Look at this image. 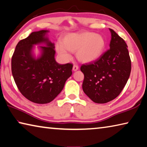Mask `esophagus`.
Here are the masks:
<instances>
[{
	"label": "esophagus",
	"mask_w": 147,
	"mask_h": 147,
	"mask_svg": "<svg viewBox=\"0 0 147 147\" xmlns=\"http://www.w3.org/2000/svg\"><path fill=\"white\" fill-rule=\"evenodd\" d=\"M78 66L76 65H74L73 66V70L74 71H76L77 70H78Z\"/></svg>",
	"instance_id": "esophagus-1"
}]
</instances>
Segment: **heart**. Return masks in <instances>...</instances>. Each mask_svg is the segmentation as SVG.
<instances>
[{
    "instance_id": "obj_1",
    "label": "heart",
    "mask_w": 147,
    "mask_h": 147,
    "mask_svg": "<svg viewBox=\"0 0 147 147\" xmlns=\"http://www.w3.org/2000/svg\"><path fill=\"white\" fill-rule=\"evenodd\" d=\"M61 43V45H56V51L64 60L71 58L68 51L76 52L77 59L84 63H89L98 59L106 45L102 36L88 31L65 35L62 37Z\"/></svg>"
}]
</instances>
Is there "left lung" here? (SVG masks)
I'll return each mask as SVG.
<instances>
[{
    "label": "left lung",
    "instance_id": "obj_1",
    "mask_svg": "<svg viewBox=\"0 0 147 147\" xmlns=\"http://www.w3.org/2000/svg\"><path fill=\"white\" fill-rule=\"evenodd\" d=\"M109 30L111 34L109 49L96 61L80 67L84 74L83 91L98 104L108 102L119 96L131 72L127 45L113 30Z\"/></svg>",
    "mask_w": 147,
    "mask_h": 147
}]
</instances>
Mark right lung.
Masks as SVG:
<instances>
[{
  "mask_svg": "<svg viewBox=\"0 0 147 147\" xmlns=\"http://www.w3.org/2000/svg\"><path fill=\"white\" fill-rule=\"evenodd\" d=\"M48 30L34 32L17 43L11 58V72L21 94L36 104H47L55 98L71 76L73 64H59L55 60L54 44L47 37ZM41 54L36 58L34 45Z\"/></svg>",
  "mask_w": 147,
  "mask_h": 147,
  "instance_id": "obj_1",
  "label": "right lung"
}]
</instances>
